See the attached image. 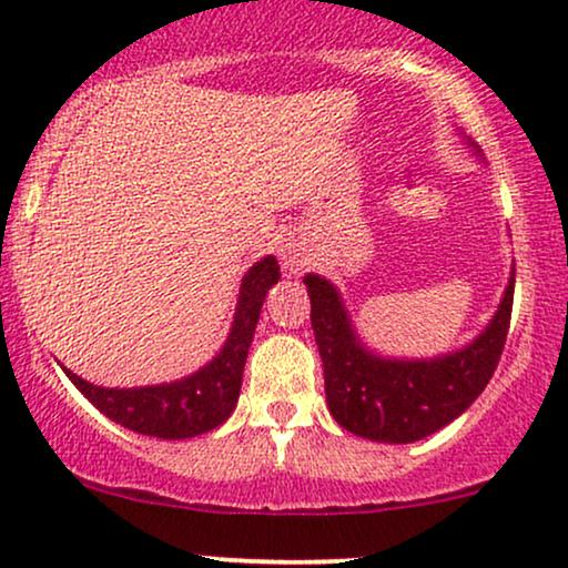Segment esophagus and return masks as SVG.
Returning a JSON list of instances; mask_svg holds the SVG:
<instances>
[{"instance_id": "obj_1", "label": "esophagus", "mask_w": 568, "mask_h": 568, "mask_svg": "<svg viewBox=\"0 0 568 568\" xmlns=\"http://www.w3.org/2000/svg\"><path fill=\"white\" fill-rule=\"evenodd\" d=\"M282 261H284V268L286 271L297 273V271L305 268L311 257H307V250L303 247V244L290 242V244H284V247H282Z\"/></svg>"}]
</instances>
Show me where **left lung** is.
Segmentation results:
<instances>
[{
	"label": "left lung",
	"mask_w": 568,
	"mask_h": 568,
	"mask_svg": "<svg viewBox=\"0 0 568 568\" xmlns=\"http://www.w3.org/2000/svg\"><path fill=\"white\" fill-rule=\"evenodd\" d=\"M514 278L477 342L434 361H384L355 339L337 290L313 273L305 276L313 334L324 361L326 403L337 424L374 443L403 445L458 418L498 368L514 307Z\"/></svg>",
	"instance_id": "8db88e82"
}]
</instances>
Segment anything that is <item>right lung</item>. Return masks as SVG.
<instances>
[{"mask_svg": "<svg viewBox=\"0 0 568 568\" xmlns=\"http://www.w3.org/2000/svg\"><path fill=\"white\" fill-rule=\"evenodd\" d=\"M278 276L282 273L276 257H263L261 263L252 265L242 278L240 305L226 345L205 368L186 379L139 389L94 387L73 371H65L68 379L83 392V397H89L91 405H97L104 416L125 429L160 439H186L215 429L226 422L240 400L242 371L252 334L261 318L265 292L278 282Z\"/></svg>", "mask_w": 568, "mask_h": 568, "instance_id": "obj_1", "label": "right lung"}]
</instances>
